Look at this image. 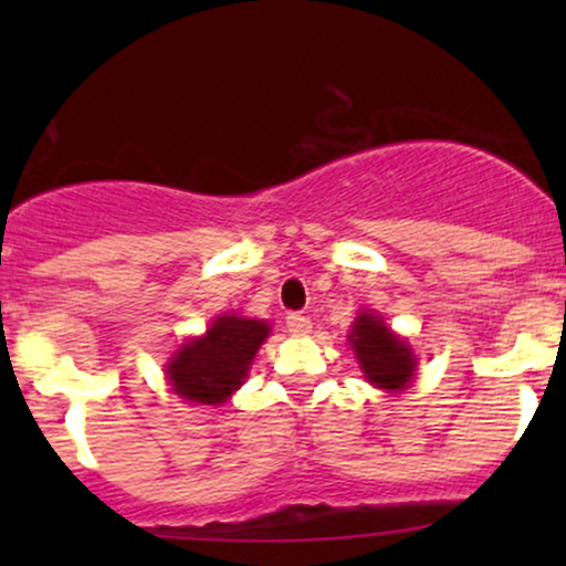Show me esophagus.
I'll use <instances>...</instances> for the list:
<instances>
[{"instance_id":"obj_1","label":"esophagus","mask_w":566,"mask_h":566,"mask_svg":"<svg viewBox=\"0 0 566 566\" xmlns=\"http://www.w3.org/2000/svg\"><path fill=\"white\" fill-rule=\"evenodd\" d=\"M287 329L292 335H308L311 333V319L308 316H303V314H290L287 316Z\"/></svg>"}]
</instances>
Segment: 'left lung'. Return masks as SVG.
<instances>
[{
    "label": "left lung",
    "mask_w": 566,
    "mask_h": 566,
    "mask_svg": "<svg viewBox=\"0 0 566 566\" xmlns=\"http://www.w3.org/2000/svg\"><path fill=\"white\" fill-rule=\"evenodd\" d=\"M348 343L367 382L382 391H405L407 382L412 380L415 367H418V359L405 337L394 335L382 316L375 311H361L350 327Z\"/></svg>",
    "instance_id": "left-lung-1"
}]
</instances>
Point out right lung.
<instances>
[{"instance_id":"right-lung-1","label":"right lung","mask_w":566,"mask_h":566,"mask_svg":"<svg viewBox=\"0 0 566 566\" xmlns=\"http://www.w3.org/2000/svg\"><path fill=\"white\" fill-rule=\"evenodd\" d=\"M269 322L247 316H218L201 337H191L167 361L172 394L188 405H223L242 386L265 337Z\"/></svg>"}]
</instances>
